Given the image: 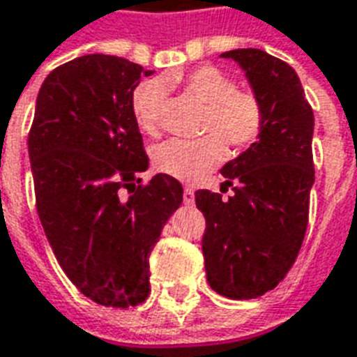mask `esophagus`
I'll return each instance as SVG.
<instances>
[{
	"mask_svg": "<svg viewBox=\"0 0 357 357\" xmlns=\"http://www.w3.org/2000/svg\"><path fill=\"white\" fill-rule=\"evenodd\" d=\"M193 201H195V191L191 189V187H185V189H183V202H185V204H193Z\"/></svg>",
	"mask_w": 357,
	"mask_h": 357,
	"instance_id": "obj_1",
	"label": "esophagus"
}]
</instances>
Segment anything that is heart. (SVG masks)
Instances as JSON below:
<instances>
[{"instance_id": "1", "label": "heart", "mask_w": 357, "mask_h": 357, "mask_svg": "<svg viewBox=\"0 0 357 357\" xmlns=\"http://www.w3.org/2000/svg\"><path fill=\"white\" fill-rule=\"evenodd\" d=\"M164 84L181 86L199 101L208 105L201 139H166L153 149V164L158 172L181 181H195L224 158L225 139L229 147H247L264 128V109L256 93L237 89L229 74L216 66H197L189 73H170L162 82L139 84L132 95V112L141 132L155 133L164 101Z\"/></svg>"}]
</instances>
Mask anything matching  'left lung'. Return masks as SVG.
<instances>
[{"instance_id": "left-lung-1", "label": "left lung", "mask_w": 357, "mask_h": 357, "mask_svg": "<svg viewBox=\"0 0 357 357\" xmlns=\"http://www.w3.org/2000/svg\"><path fill=\"white\" fill-rule=\"evenodd\" d=\"M264 109V128L237 158L224 164L233 195L201 189L197 208L206 218L202 255L208 284L222 296L250 300L275 289L296 260L306 235L314 185V110L291 65L262 50H233Z\"/></svg>"}]
</instances>
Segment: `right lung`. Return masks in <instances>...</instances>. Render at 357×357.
Wrapping results in <instances>:
<instances>
[{
	"instance_id": "add662e5",
	"label": "right lung",
	"mask_w": 357,
	"mask_h": 357,
	"mask_svg": "<svg viewBox=\"0 0 357 357\" xmlns=\"http://www.w3.org/2000/svg\"><path fill=\"white\" fill-rule=\"evenodd\" d=\"M151 74L128 59L84 55L55 68L36 99L28 156L40 222L66 277L102 306L147 298L149 256L183 201L166 174L137 185L149 158L132 95Z\"/></svg>"
}]
</instances>
